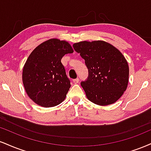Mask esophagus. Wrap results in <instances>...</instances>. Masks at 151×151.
I'll list each match as a JSON object with an SVG mask.
<instances>
[{
	"instance_id": "34e87169",
	"label": "esophagus",
	"mask_w": 151,
	"mask_h": 151,
	"mask_svg": "<svg viewBox=\"0 0 151 151\" xmlns=\"http://www.w3.org/2000/svg\"><path fill=\"white\" fill-rule=\"evenodd\" d=\"M79 79H78V78H77V79H74V80H73V82L74 83H79Z\"/></svg>"
}]
</instances>
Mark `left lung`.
<instances>
[{
	"label": "left lung",
	"mask_w": 151,
	"mask_h": 151,
	"mask_svg": "<svg viewBox=\"0 0 151 151\" xmlns=\"http://www.w3.org/2000/svg\"><path fill=\"white\" fill-rule=\"evenodd\" d=\"M84 59L88 77L81 85L87 99L99 105L115 103L127 89L129 65L118 49L103 41H81L73 44Z\"/></svg>",
	"instance_id": "1"
}]
</instances>
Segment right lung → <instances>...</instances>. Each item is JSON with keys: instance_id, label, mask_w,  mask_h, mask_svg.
I'll return each mask as SVG.
<instances>
[{"instance_id": "add662e5", "label": "right lung", "mask_w": 151, "mask_h": 151, "mask_svg": "<svg viewBox=\"0 0 151 151\" xmlns=\"http://www.w3.org/2000/svg\"><path fill=\"white\" fill-rule=\"evenodd\" d=\"M73 52L68 42L51 39L31 52L23 68L22 81L27 95L34 103L50 108L65 99L71 84L61 59Z\"/></svg>"}]
</instances>
